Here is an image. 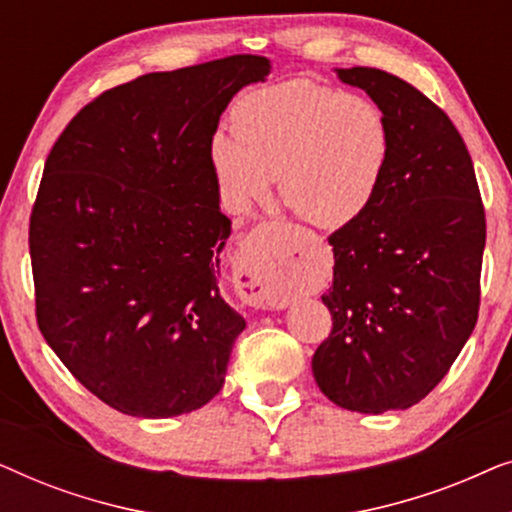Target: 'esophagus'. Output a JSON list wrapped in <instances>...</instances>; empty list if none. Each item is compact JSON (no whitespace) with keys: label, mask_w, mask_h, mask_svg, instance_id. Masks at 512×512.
<instances>
[{"label":"esophagus","mask_w":512,"mask_h":512,"mask_svg":"<svg viewBox=\"0 0 512 512\" xmlns=\"http://www.w3.org/2000/svg\"><path fill=\"white\" fill-rule=\"evenodd\" d=\"M286 275H289V258L282 251L270 244H254L235 272L237 293L244 303L258 310H282L289 305Z\"/></svg>","instance_id":"1"}]
</instances>
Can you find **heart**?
I'll use <instances>...</instances> for the list:
<instances>
[{
	"mask_svg": "<svg viewBox=\"0 0 512 512\" xmlns=\"http://www.w3.org/2000/svg\"><path fill=\"white\" fill-rule=\"evenodd\" d=\"M389 156V121L370 97L310 79L251 90L233 107V132L209 142L212 172L235 209L268 200L279 177L286 207L328 230L366 212Z\"/></svg>",
	"mask_w": 512,
	"mask_h": 512,
	"instance_id": "b5f03b06",
	"label": "heart"
}]
</instances>
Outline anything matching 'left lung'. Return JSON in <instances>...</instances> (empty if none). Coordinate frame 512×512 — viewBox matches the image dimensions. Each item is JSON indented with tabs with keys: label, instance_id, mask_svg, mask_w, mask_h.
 <instances>
[{
	"label": "left lung",
	"instance_id": "obj_1",
	"mask_svg": "<svg viewBox=\"0 0 512 512\" xmlns=\"http://www.w3.org/2000/svg\"><path fill=\"white\" fill-rule=\"evenodd\" d=\"M366 90L391 128L387 174L359 219L328 237L333 331L312 356L324 396L382 415L422 401L471 338L485 251L473 160L450 118L408 81L335 69Z\"/></svg>",
	"mask_w": 512,
	"mask_h": 512
}]
</instances>
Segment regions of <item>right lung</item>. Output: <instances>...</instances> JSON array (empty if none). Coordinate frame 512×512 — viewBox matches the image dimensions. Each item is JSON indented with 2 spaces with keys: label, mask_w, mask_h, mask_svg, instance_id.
Listing matches in <instances>:
<instances>
[{
  "label": "right lung",
  "mask_w": 512,
  "mask_h": 512,
  "mask_svg": "<svg viewBox=\"0 0 512 512\" xmlns=\"http://www.w3.org/2000/svg\"><path fill=\"white\" fill-rule=\"evenodd\" d=\"M270 69L230 55L144 74L86 104L48 153L30 216L39 331L123 415L193 412L226 380L247 321L219 291L230 219L209 142Z\"/></svg>",
  "instance_id": "right-lung-1"
}]
</instances>
